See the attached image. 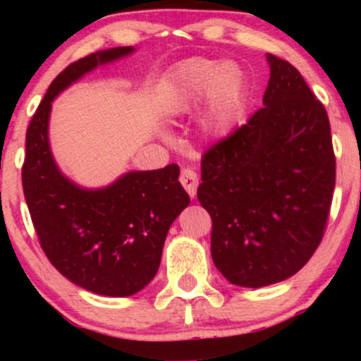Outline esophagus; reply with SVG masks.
Returning a JSON list of instances; mask_svg holds the SVG:
<instances>
[{
    "label": "esophagus",
    "instance_id": "esophagus-1",
    "mask_svg": "<svg viewBox=\"0 0 361 361\" xmlns=\"http://www.w3.org/2000/svg\"><path fill=\"white\" fill-rule=\"evenodd\" d=\"M180 181H181V185H183V188L186 190V193L193 198L195 195H197V186H198L197 173H195L192 168H183L181 169Z\"/></svg>",
    "mask_w": 361,
    "mask_h": 361
}]
</instances>
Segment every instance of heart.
Wrapping results in <instances>:
<instances>
[{
	"instance_id": "b5f03b06",
	"label": "heart",
	"mask_w": 361,
	"mask_h": 361,
	"mask_svg": "<svg viewBox=\"0 0 361 361\" xmlns=\"http://www.w3.org/2000/svg\"><path fill=\"white\" fill-rule=\"evenodd\" d=\"M204 97L202 123L212 134H224L241 114L246 98V76L235 62L192 57L176 66L164 86L163 114L183 115Z\"/></svg>"
}]
</instances>
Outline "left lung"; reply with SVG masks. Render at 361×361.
Masks as SVG:
<instances>
[{
    "label": "left lung",
    "instance_id": "obj_1",
    "mask_svg": "<svg viewBox=\"0 0 361 361\" xmlns=\"http://www.w3.org/2000/svg\"><path fill=\"white\" fill-rule=\"evenodd\" d=\"M267 59L263 109L205 152L197 192L212 217L214 264L247 288L287 280L307 263L336 183L324 105L290 62Z\"/></svg>",
    "mask_w": 361,
    "mask_h": 361
}]
</instances>
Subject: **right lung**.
<instances>
[{
	"instance_id": "obj_1",
	"label": "right lung",
	"mask_w": 361,
	"mask_h": 361,
	"mask_svg": "<svg viewBox=\"0 0 361 361\" xmlns=\"http://www.w3.org/2000/svg\"><path fill=\"white\" fill-rule=\"evenodd\" d=\"M132 52L115 47L90 54L51 82L27 128L22 168L25 200L45 256L78 287L105 297L134 295L154 279L169 227L190 197L178 181V164L126 173L105 188H81L54 161L49 117L61 91Z\"/></svg>"
}]
</instances>
